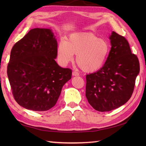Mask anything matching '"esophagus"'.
<instances>
[{"instance_id": "34e87169", "label": "esophagus", "mask_w": 146, "mask_h": 146, "mask_svg": "<svg viewBox=\"0 0 146 146\" xmlns=\"http://www.w3.org/2000/svg\"><path fill=\"white\" fill-rule=\"evenodd\" d=\"M72 75H73V76H78L79 73L76 71H73L72 72Z\"/></svg>"}]
</instances>
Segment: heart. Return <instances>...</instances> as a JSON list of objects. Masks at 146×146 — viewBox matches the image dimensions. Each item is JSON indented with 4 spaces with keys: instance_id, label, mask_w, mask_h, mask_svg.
Returning <instances> with one entry per match:
<instances>
[{
    "instance_id": "obj_1",
    "label": "heart",
    "mask_w": 146,
    "mask_h": 146,
    "mask_svg": "<svg viewBox=\"0 0 146 146\" xmlns=\"http://www.w3.org/2000/svg\"><path fill=\"white\" fill-rule=\"evenodd\" d=\"M110 51L107 40L99 38L94 34L76 33L66 40H61L57 46V57L60 63L65 66L74 60L85 72L97 71L103 66Z\"/></svg>"
}]
</instances>
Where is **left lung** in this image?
<instances>
[{
  "mask_svg": "<svg viewBox=\"0 0 146 146\" xmlns=\"http://www.w3.org/2000/svg\"><path fill=\"white\" fill-rule=\"evenodd\" d=\"M109 38L111 47L103 67L86 75V97L99 111L125 104L131 97L140 71L138 58L132 53L127 40L114 31Z\"/></svg>",
  "mask_w": 146,
  "mask_h": 146,
  "instance_id": "left-lung-1",
  "label": "left lung"
}]
</instances>
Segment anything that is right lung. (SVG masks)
Segmentation results:
<instances>
[{"mask_svg":"<svg viewBox=\"0 0 146 146\" xmlns=\"http://www.w3.org/2000/svg\"><path fill=\"white\" fill-rule=\"evenodd\" d=\"M57 41L49 29H31L12 48L7 76L15 100L33 111H46L56 104L72 71L60 67Z\"/></svg>","mask_w":146,"mask_h":146,"instance_id":"right-lung-1","label":"right lung"}]
</instances>
